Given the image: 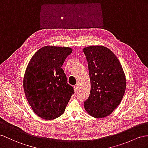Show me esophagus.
Masks as SVG:
<instances>
[{
  "mask_svg": "<svg viewBox=\"0 0 148 148\" xmlns=\"http://www.w3.org/2000/svg\"><path fill=\"white\" fill-rule=\"evenodd\" d=\"M74 89L75 92H77V90H78V89H79V85H78V84L75 85V86H74Z\"/></svg>",
  "mask_w": 148,
  "mask_h": 148,
  "instance_id": "obj_1",
  "label": "esophagus"
}]
</instances>
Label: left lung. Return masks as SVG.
I'll use <instances>...</instances> for the list:
<instances>
[{
	"mask_svg": "<svg viewBox=\"0 0 148 148\" xmlns=\"http://www.w3.org/2000/svg\"><path fill=\"white\" fill-rule=\"evenodd\" d=\"M88 64L90 92L84 108L96 118L109 116L118 106L126 88L125 74L114 54L104 46L83 49Z\"/></svg>",
	"mask_w": 148,
	"mask_h": 148,
	"instance_id": "1",
	"label": "left lung"
}]
</instances>
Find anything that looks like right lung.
Here are the masks:
<instances>
[{"label":"right lung","mask_w":148,"mask_h":148,"mask_svg":"<svg viewBox=\"0 0 148 148\" xmlns=\"http://www.w3.org/2000/svg\"><path fill=\"white\" fill-rule=\"evenodd\" d=\"M69 47L45 46L32 56L24 79L25 96L32 110L44 119L61 116L74 94L62 66Z\"/></svg>","instance_id":"1"}]
</instances>
